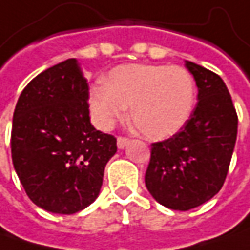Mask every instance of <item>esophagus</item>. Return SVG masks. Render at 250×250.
Returning <instances> with one entry per match:
<instances>
[{
  "mask_svg": "<svg viewBox=\"0 0 250 250\" xmlns=\"http://www.w3.org/2000/svg\"><path fill=\"white\" fill-rule=\"evenodd\" d=\"M128 143H129V139H128V138L118 136V139H117V146H118V149H124Z\"/></svg>",
  "mask_w": 250,
  "mask_h": 250,
  "instance_id": "34e87169",
  "label": "esophagus"
}]
</instances>
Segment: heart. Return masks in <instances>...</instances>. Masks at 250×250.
Here are the masks:
<instances>
[{
  "label": "heart",
  "mask_w": 250,
  "mask_h": 250,
  "mask_svg": "<svg viewBox=\"0 0 250 250\" xmlns=\"http://www.w3.org/2000/svg\"><path fill=\"white\" fill-rule=\"evenodd\" d=\"M195 103V81L182 66L129 63L114 68L89 93L90 110L103 128L122 120L149 139H166L187 122Z\"/></svg>",
  "instance_id": "heart-1"
}]
</instances>
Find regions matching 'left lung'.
I'll use <instances>...</instances> for the list:
<instances>
[{"instance_id":"8db88e82","label":"left lung","mask_w":250,"mask_h":250,"mask_svg":"<svg viewBox=\"0 0 250 250\" xmlns=\"http://www.w3.org/2000/svg\"><path fill=\"white\" fill-rule=\"evenodd\" d=\"M199 89L195 110L171 138L151 143L145 182L160 205L187 211L224 185L235 147L238 115L217 73L187 61Z\"/></svg>"}]
</instances>
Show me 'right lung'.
Here are the masks:
<instances>
[{"mask_svg": "<svg viewBox=\"0 0 250 250\" xmlns=\"http://www.w3.org/2000/svg\"><path fill=\"white\" fill-rule=\"evenodd\" d=\"M89 84L75 58L32 79L16 103L11 132L15 171L34 205L73 214L100 193L117 139L89 117Z\"/></svg>", "mask_w": 250, "mask_h": 250, "instance_id": "right-lung-1", "label": "right lung"}]
</instances>
